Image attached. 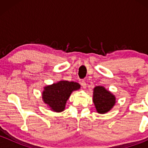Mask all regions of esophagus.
Masks as SVG:
<instances>
[{
    "label": "esophagus",
    "mask_w": 148,
    "mask_h": 148,
    "mask_svg": "<svg viewBox=\"0 0 148 148\" xmlns=\"http://www.w3.org/2000/svg\"><path fill=\"white\" fill-rule=\"evenodd\" d=\"M81 85L82 86V87L84 88V89H85V88H86V87H87V86H86L87 85H86V83L85 82V81H81Z\"/></svg>",
    "instance_id": "obj_1"
}]
</instances>
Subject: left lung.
I'll return each mask as SVG.
<instances>
[{"instance_id": "8db88e82", "label": "left lung", "mask_w": 148, "mask_h": 148, "mask_svg": "<svg viewBox=\"0 0 148 148\" xmlns=\"http://www.w3.org/2000/svg\"><path fill=\"white\" fill-rule=\"evenodd\" d=\"M92 101L97 112L100 114H105L115 106L116 97L103 86H99L93 89Z\"/></svg>"}]
</instances>
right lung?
I'll return each mask as SVG.
<instances>
[{"mask_svg": "<svg viewBox=\"0 0 148 148\" xmlns=\"http://www.w3.org/2000/svg\"><path fill=\"white\" fill-rule=\"evenodd\" d=\"M80 88L81 86L78 83L61 80L44 87L42 100L51 111L60 113L65 109L66 103L72 92Z\"/></svg>", "mask_w": 148, "mask_h": 148, "instance_id": "1", "label": "right lung"}]
</instances>
